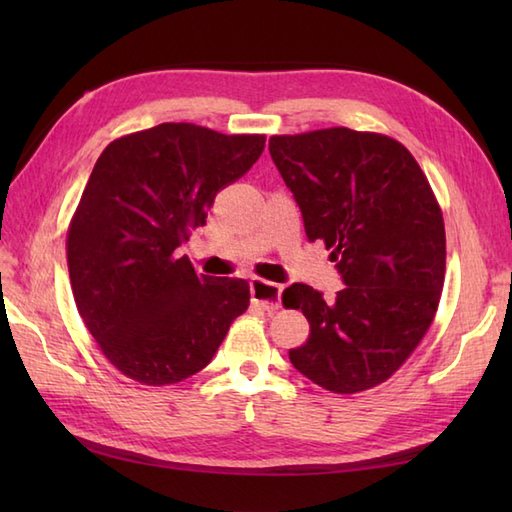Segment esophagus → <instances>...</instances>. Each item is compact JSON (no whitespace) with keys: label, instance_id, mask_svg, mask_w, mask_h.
Instances as JSON below:
<instances>
[{"label":"esophagus","instance_id":"1","mask_svg":"<svg viewBox=\"0 0 512 512\" xmlns=\"http://www.w3.org/2000/svg\"><path fill=\"white\" fill-rule=\"evenodd\" d=\"M281 290L284 288L277 284H270V281L257 279V277L250 279V297H253V303L257 308L266 310L268 314H273L281 308Z\"/></svg>","mask_w":512,"mask_h":512}]
</instances>
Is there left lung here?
<instances>
[{
	"mask_svg": "<svg viewBox=\"0 0 512 512\" xmlns=\"http://www.w3.org/2000/svg\"><path fill=\"white\" fill-rule=\"evenodd\" d=\"M270 158L292 191L310 242L332 250L343 290H284L310 336L290 363L334 394L387 380L427 334L447 264L444 222L416 158L398 140L347 127L273 136Z\"/></svg>",
	"mask_w": 512,
	"mask_h": 512,
	"instance_id": "obj_1",
	"label": "left lung"
}]
</instances>
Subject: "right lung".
<instances>
[{
	"instance_id": "right-lung-1",
	"label": "right lung",
	"mask_w": 512,
	"mask_h": 512,
	"mask_svg": "<svg viewBox=\"0 0 512 512\" xmlns=\"http://www.w3.org/2000/svg\"><path fill=\"white\" fill-rule=\"evenodd\" d=\"M266 138L162 123L114 140L96 160L68 231V268L85 328L143 385L198 374L248 308L244 279L195 273L178 246Z\"/></svg>"
}]
</instances>
